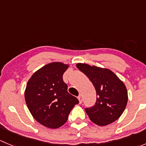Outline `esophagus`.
I'll use <instances>...</instances> for the list:
<instances>
[{"instance_id":"esophagus-1","label":"esophagus","mask_w":146,"mask_h":146,"mask_svg":"<svg viewBox=\"0 0 146 146\" xmlns=\"http://www.w3.org/2000/svg\"><path fill=\"white\" fill-rule=\"evenodd\" d=\"M78 99L79 102L82 103V97L81 95H80L78 97Z\"/></svg>"}]
</instances>
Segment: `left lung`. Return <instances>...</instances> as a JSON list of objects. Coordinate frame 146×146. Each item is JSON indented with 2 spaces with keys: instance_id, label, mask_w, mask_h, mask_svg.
Masks as SVG:
<instances>
[{
  "instance_id": "obj_1",
  "label": "left lung",
  "mask_w": 146,
  "mask_h": 146,
  "mask_svg": "<svg viewBox=\"0 0 146 146\" xmlns=\"http://www.w3.org/2000/svg\"><path fill=\"white\" fill-rule=\"evenodd\" d=\"M76 66L88 76L97 92L95 105L85 110L90 119L101 126L117 120L124 111L128 102V92L124 83L110 69L81 63Z\"/></svg>"
}]
</instances>
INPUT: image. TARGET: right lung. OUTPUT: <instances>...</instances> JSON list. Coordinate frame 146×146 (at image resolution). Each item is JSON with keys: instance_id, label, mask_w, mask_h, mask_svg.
I'll return each mask as SVG.
<instances>
[{"instance_id": "1", "label": "right lung", "mask_w": 146, "mask_h": 146, "mask_svg": "<svg viewBox=\"0 0 146 146\" xmlns=\"http://www.w3.org/2000/svg\"><path fill=\"white\" fill-rule=\"evenodd\" d=\"M68 65L52 62L36 70L28 80L25 98L31 114L50 129L61 127L67 121L72 109L79 101L68 92L63 75Z\"/></svg>"}]
</instances>
